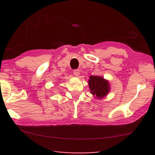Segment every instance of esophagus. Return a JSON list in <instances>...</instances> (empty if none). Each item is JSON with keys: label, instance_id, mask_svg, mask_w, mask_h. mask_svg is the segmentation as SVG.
<instances>
[{"label": "esophagus", "instance_id": "1", "mask_svg": "<svg viewBox=\"0 0 155 155\" xmlns=\"http://www.w3.org/2000/svg\"><path fill=\"white\" fill-rule=\"evenodd\" d=\"M73 74H74V76H76V77H78L80 74V70L78 69H77V70H74V71H73Z\"/></svg>", "mask_w": 155, "mask_h": 155}]
</instances>
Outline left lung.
<instances>
[{"label":"left lung","instance_id":"1","mask_svg":"<svg viewBox=\"0 0 155 155\" xmlns=\"http://www.w3.org/2000/svg\"><path fill=\"white\" fill-rule=\"evenodd\" d=\"M90 93L95 96L96 99L101 100L107 96L110 91V84L108 80L103 77L90 76L88 80Z\"/></svg>","mask_w":155,"mask_h":155}]
</instances>
